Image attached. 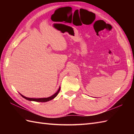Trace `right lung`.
<instances>
[{"label": "right lung", "instance_id": "right-lung-1", "mask_svg": "<svg viewBox=\"0 0 134 134\" xmlns=\"http://www.w3.org/2000/svg\"><path fill=\"white\" fill-rule=\"evenodd\" d=\"M60 87H59V90H58V92H57L56 93L54 94L53 95H52V96L49 97H48V98H27V97H25L24 96H22V94L21 96L22 97H24V98L27 99V100L29 101H37V102H47L48 101H50L51 100V99H53L54 98H55L57 96V95L58 94L59 92H60Z\"/></svg>", "mask_w": 134, "mask_h": 134}]
</instances>
